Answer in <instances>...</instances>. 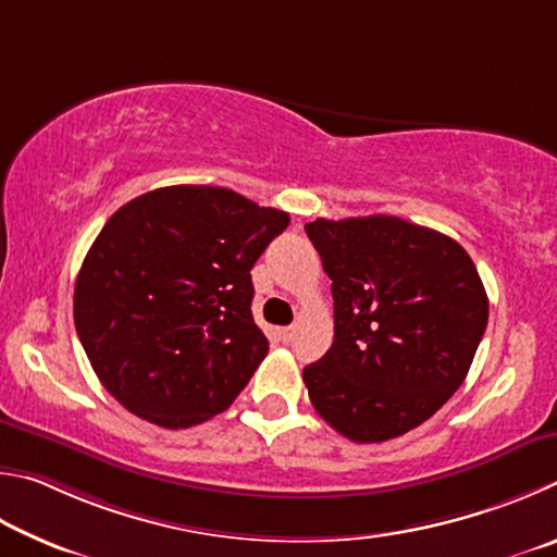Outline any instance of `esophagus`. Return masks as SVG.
I'll list each match as a JSON object with an SVG mask.
<instances>
[{
  "label": "esophagus",
  "mask_w": 557,
  "mask_h": 557,
  "mask_svg": "<svg viewBox=\"0 0 557 557\" xmlns=\"http://www.w3.org/2000/svg\"><path fill=\"white\" fill-rule=\"evenodd\" d=\"M278 337L284 339V343H290V339L296 337V327H284V330H281V333H278Z\"/></svg>",
  "instance_id": "obj_1"
}]
</instances>
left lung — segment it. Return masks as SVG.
<instances>
[{
	"instance_id": "8db88e82",
	"label": "left lung",
	"mask_w": 557,
	"mask_h": 557,
	"mask_svg": "<svg viewBox=\"0 0 557 557\" xmlns=\"http://www.w3.org/2000/svg\"><path fill=\"white\" fill-rule=\"evenodd\" d=\"M333 281L335 339L304 369L315 411L352 443L428 421L462 386L490 320L460 244L392 214L306 224Z\"/></svg>"
}]
</instances>
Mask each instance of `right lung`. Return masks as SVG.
Returning <instances> with one entry per match:
<instances>
[{"label": "right lung", "instance_id": "obj_1", "mask_svg": "<svg viewBox=\"0 0 557 557\" xmlns=\"http://www.w3.org/2000/svg\"><path fill=\"white\" fill-rule=\"evenodd\" d=\"M288 212L212 185H169L116 210L75 281L73 318L126 411L190 428L230 408L269 352L251 267Z\"/></svg>", "mask_w": 557, "mask_h": 557}]
</instances>
